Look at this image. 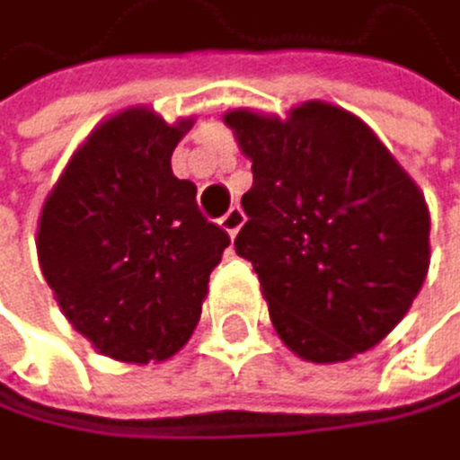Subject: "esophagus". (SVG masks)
<instances>
[{
	"instance_id": "obj_1",
	"label": "esophagus",
	"mask_w": 460,
	"mask_h": 460,
	"mask_svg": "<svg viewBox=\"0 0 460 460\" xmlns=\"http://www.w3.org/2000/svg\"><path fill=\"white\" fill-rule=\"evenodd\" d=\"M243 220H246V214H243V208H240V206H232V208H228V211L223 214V217H220V226H223V232H226L228 237H234V234L240 232Z\"/></svg>"
}]
</instances>
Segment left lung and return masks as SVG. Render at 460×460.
I'll return each instance as SVG.
<instances>
[{"label": "left lung", "mask_w": 460, "mask_h": 460, "mask_svg": "<svg viewBox=\"0 0 460 460\" xmlns=\"http://www.w3.org/2000/svg\"><path fill=\"white\" fill-rule=\"evenodd\" d=\"M254 182L234 249L261 278L280 341L312 364L381 343L429 269V208L352 111L300 102L288 117L226 111Z\"/></svg>", "instance_id": "1"}]
</instances>
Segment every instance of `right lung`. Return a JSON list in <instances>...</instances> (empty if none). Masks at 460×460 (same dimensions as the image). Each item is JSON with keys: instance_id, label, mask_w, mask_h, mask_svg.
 Instances as JSON below:
<instances>
[{"instance_id": "obj_1", "label": "right lung", "mask_w": 460, "mask_h": 460, "mask_svg": "<svg viewBox=\"0 0 460 460\" xmlns=\"http://www.w3.org/2000/svg\"><path fill=\"white\" fill-rule=\"evenodd\" d=\"M194 117L148 105L102 119L45 197L40 269L62 314L100 355L160 364L189 343L228 234L197 208L172 154Z\"/></svg>"}]
</instances>
